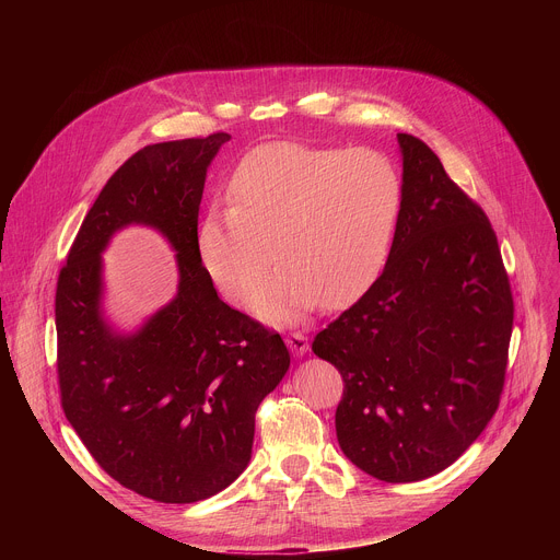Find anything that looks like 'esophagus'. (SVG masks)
Instances as JSON below:
<instances>
[{
    "instance_id": "1",
    "label": "esophagus",
    "mask_w": 560,
    "mask_h": 560,
    "mask_svg": "<svg viewBox=\"0 0 560 560\" xmlns=\"http://www.w3.org/2000/svg\"><path fill=\"white\" fill-rule=\"evenodd\" d=\"M285 346L292 350V354L301 357V354L307 352L310 341H307V337H305L303 332H288V335H285Z\"/></svg>"
}]
</instances>
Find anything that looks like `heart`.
Instances as JSON below:
<instances>
[{
	"mask_svg": "<svg viewBox=\"0 0 560 560\" xmlns=\"http://www.w3.org/2000/svg\"><path fill=\"white\" fill-rule=\"evenodd\" d=\"M197 228V248L219 292L248 301L266 322L292 324L316 307L357 301L381 275L401 214L392 159L368 148L266 143L248 152ZM278 253H273V248Z\"/></svg>",
	"mask_w": 560,
	"mask_h": 560,
	"instance_id": "obj_1",
	"label": "heart"
}]
</instances>
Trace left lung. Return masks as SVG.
Returning a JSON list of instances; mask_svg holds the SVG:
<instances>
[{
    "label": "left lung",
    "mask_w": 560,
    "mask_h": 560,
    "mask_svg": "<svg viewBox=\"0 0 560 560\" xmlns=\"http://www.w3.org/2000/svg\"><path fill=\"white\" fill-rule=\"evenodd\" d=\"M404 203L381 277L318 332L343 376V454L385 483L450 467L499 410L514 299L497 232L419 137L398 132Z\"/></svg>",
    "instance_id": "1"
}]
</instances>
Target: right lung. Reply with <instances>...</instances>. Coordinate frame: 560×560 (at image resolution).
I'll list each match as a JSON object with an SVG mask.
<instances>
[{
    "mask_svg": "<svg viewBox=\"0 0 560 560\" xmlns=\"http://www.w3.org/2000/svg\"><path fill=\"white\" fill-rule=\"evenodd\" d=\"M228 132L150 143L115 171L79 228L55 292L57 381L68 423L115 481L156 503L225 490L253 454L255 415L290 368L279 332L223 303L197 248L199 203ZM128 222L178 253V296L137 335L101 318V258Z\"/></svg>",
    "mask_w": 560,
    "mask_h": 560,
    "instance_id": "obj_1",
    "label": "right lung"
}]
</instances>
